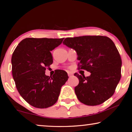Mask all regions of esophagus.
<instances>
[{
  "label": "esophagus",
  "mask_w": 132,
  "mask_h": 132,
  "mask_svg": "<svg viewBox=\"0 0 132 132\" xmlns=\"http://www.w3.org/2000/svg\"><path fill=\"white\" fill-rule=\"evenodd\" d=\"M68 76H69V77H70V76H72V75H73L72 73H71V72H70V71H69V72L68 73Z\"/></svg>",
  "instance_id": "obj_1"
}]
</instances>
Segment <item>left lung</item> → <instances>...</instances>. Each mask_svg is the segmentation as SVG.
Wrapping results in <instances>:
<instances>
[{"label":"left lung","mask_w":132,"mask_h":132,"mask_svg":"<svg viewBox=\"0 0 132 132\" xmlns=\"http://www.w3.org/2000/svg\"><path fill=\"white\" fill-rule=\"evenodd\" d=\"M63 44L76 51L80 69L91 73L86 77L75 73L79 80L75 88L78 100L94 106L111 98L121 77V58L113 42L107 37L86 35L66 38Z\"/></svg>","instance_id":"1"}]
</instances>
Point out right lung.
Listing matches in <instances>:
<instances>
[{"mask_svg":"<svg viewBox=\"0 0 132 132\" xmlns=\"http://www.w3.org/2000/svg\"><path fill=\"white\" fill-rule=\"evenodd\" d=\"M64 38H25L20 42L12 57V75L20 95L31 105L46 108L57 101L61 87L68 80L65 71L58 70L50 77L46 68L53 63L51 51Z\"/></svg>","mask_w":132,"mask_h":132,"instance_id":"obj_1","label":"right lung"}]
</instances>
